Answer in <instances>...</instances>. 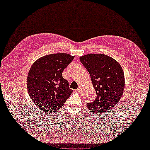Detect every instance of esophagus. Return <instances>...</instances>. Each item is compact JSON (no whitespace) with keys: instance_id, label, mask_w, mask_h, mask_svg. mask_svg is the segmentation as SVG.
<instances>
[{"instance_id":"obj_1","label":"esophagus","mask_w":150,"mask_h":150,"mask_svg":"<svg viewBox=\"0 0 150 150\" xmlns=\"http://www.w3.org/2000/svg\"><path fill=\"white\" fill-rule=\"evenodd\" d=\"M82 87H81V86H79V87L78 88L77 91H79V92H81V91H82Z\"/></svg>"}]
</instances>
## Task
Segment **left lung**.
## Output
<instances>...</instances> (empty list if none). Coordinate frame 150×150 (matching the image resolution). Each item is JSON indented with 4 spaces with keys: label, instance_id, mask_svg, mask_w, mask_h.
I'll return each mask as SVG.
<instances>
[{
    "label": "left lung",
    "instance_id": "left-lung-1",
    "mask_svg": "<svg viewBox=\"0 0 150 150\" xmlns=\"http://www.w3.org/2000/svg\"><path fill=\"white\" fill-rule=\"evenodd\" d=\"M88 71L97 98L87 108L93 113H103L120 100L125 88V76L120 64L103 54H88L79 57Z\"/></svg>",
    "mask_w": 150,
    "mask_h": 150
}]
</instances>
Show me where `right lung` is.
Masks as SVG:
<instances>
[{"instance_id": "obj_1", "label": "right lung", "mask_w": 150, "mask_h": 150, "mask_svg": "<svg viewBox=\"0 0 150 150\" xmlns=\"http://www.w3.org/2000/svg\"><path fill=\"white\" fill-rule=\"evenodd\" d=\"M67 53L42 56L31 66L27 79L28 94L40 110L49 113L59 110L72 93L62 72L74 60Z\"/></svg>"}]
</instances>
